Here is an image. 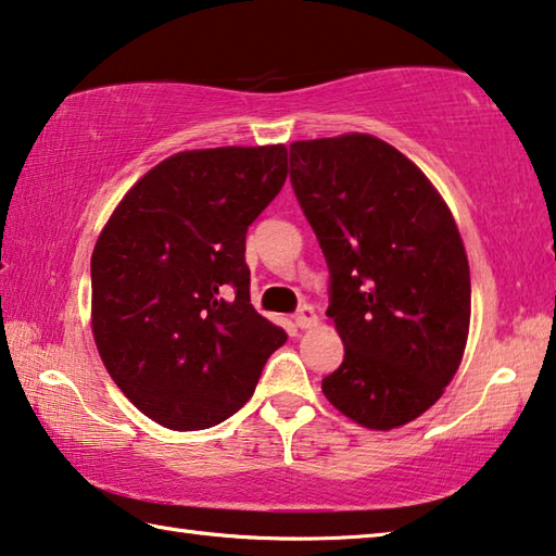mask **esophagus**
I'll use <instances>...</instances> for the list:
<instances>
[{
    "label": "esophagus",
    "instance_id": "34e87169",
    "mask_svg": "<svg viewBox=\"0 0 556 556\" xmlns=\"http://www.w3.org/2000/svg\"><path fill=\"white\" fill-rule=\"evenodd\" d=\"M316 321H318V316H316L312 304L301 306L299 312H296V316H294V324H296L299 328H312V326H316Z\"/></svg>",
    "mask_w": 556,
    "mask_h": 556
}]
</instances>
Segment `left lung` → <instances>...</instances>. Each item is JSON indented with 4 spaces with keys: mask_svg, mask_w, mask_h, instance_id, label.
I'll return each instance as SVG.
<instances>
[{
    "mask_svg": "<svg viewBox=\"0 0 556 556\" xmlns=\"http://www.w3.org/2000/svg\"><path fill=\"white\" fill-rule=\"evenodd\" d=\"M296 201L331 271L326 316L345 345L326 400L388 431L434 404L464 357L470 271L448 205L397 149L370 135L289 147Z\"/></svg>",
    "mask_w": 556,
    "mask_h": 556,
    "instance_id": "1",
    "label": "left lung"
}]
</instances>
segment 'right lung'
I'll return each instance as SVG.
<instances>
[{
	"label": "right lung",
	"mask_w": 556,
	"mask_h": 556,
	"mask_svg": "<svg viewBox=\"0 0 556 556\" xmlns=\"http://www.w3.org/2000/svg\"><path fill=\"white\" fill-rule=\"evenodd\" d=\"M287 181V147L193 149L129 188L90 260L92 336L156 425H220L287 333L250 304L244 235Z\"/></svg>",
	"instance_id": "right-lung-1"
}]
</instances>
